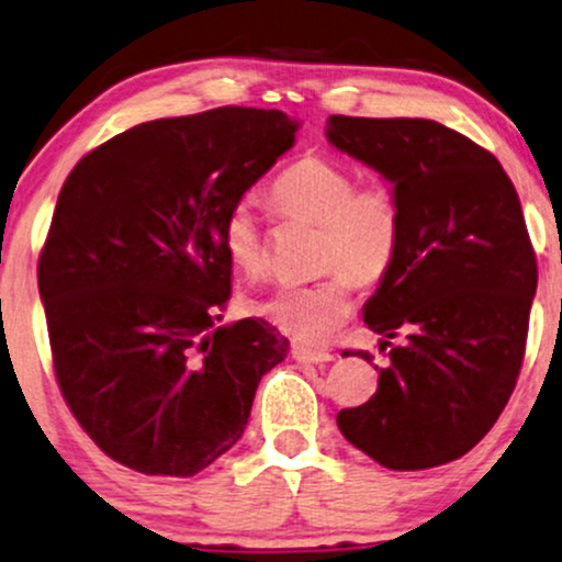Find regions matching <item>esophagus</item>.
<instances>
[{
    "mask_svg": "<svg viewBox=\"0 0 562 562\" xmlns=\"http://www.w3.org/2000/svg\"><path fill=\"white\" fill-rule=\"evenodd\" d=\"M292 355L296 362H304V364H325L334 359V355H328V351H317V349H310V346H300V344L294 346Z\"/></svg>",
    "mask_w": 562,
    "mask_h": 562,
    "instance_id": "1",
    "label": "esophagus"
}]
</instances>
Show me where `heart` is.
I'll use <instances>...</instances> for the list:
<instances>
[{
  "instance_id": "heart-1",
  "label": "heart",
  "mask_w": 562,
  "mask_h": 562,
  "mask_svg": "<svg viewBox=\"0 0 562 562\" xmlns=\"http://www.w3.org/2000/svg\"><path fill=\"white\" fill-rule=\"evenodd\" d=\"M270 203L283 218L321 226L317 268L328 273L313 283H281L252 310L283 334L323 344L355 310V283H380L396 262L404 239L401 203L387 184H355L349 169L323 156H302L283 169L270 187ZM221 247L241 273L266 268V237L245 200L224 213Z\"/></svg>"
}]
</instances>
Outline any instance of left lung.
I'll use <instances>...</instances> for the list:
<instances>
[{"instance_id": "obj_1", "label": "left lung", "mask_w": 562, "mask_h": 562, "mask_svg": "<svg viewBox=\"0 0 562 562\" xmlns=\"http://www.w3.org/2000/svg\"><path fill=\"white\" fill-rule=\"evenodd\" d=\"M325 135L380 171L404 213L398 258L364 304L391 364L375 396L338 412V429L396 472L461 459L501 417L524 362L537 255L516 187L490 150L432 120L334 114Z\"/></svg>"}]
</instances>
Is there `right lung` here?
I'll list each match as a JSON object with an SVG mask.
<instances>
[{"label": "right lung", "instance_id": "obj_1", "mask_svg": "<svg viewBox=\"0 0 562 562\" xmlns=\"http://www.w3.org/2000/svg\"><path fill=\"white\" fill-rule=\"evenodd\" d=\"M279 109L143 122L61 184L38 258L54 375L109 459L192 476L245 432L289 338L262 317L213 330L232 296L224 213L294 145Z\"/></svg>", "mask_w": 562, "mask_h": 562}]
</instances>
